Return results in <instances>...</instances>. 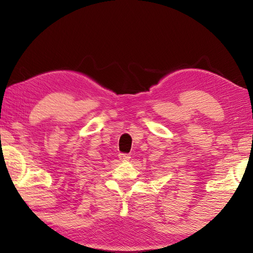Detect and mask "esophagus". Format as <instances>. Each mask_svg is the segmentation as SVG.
<instances>
[{"label": "esophagus", "mask_w": 253, "mask_h": 253, "mask_svg": "<svg viewBox=\"0 0 253 253\" xmlns=\"http://www.w3.org/2000/svg\"><path fill=\"white\" fill-rule=\"evenodd\" d=\"M118 158H120L121 161H128L130 159V155L129 154H126V153H120L118 155Z\"/></svg>", "instance_id": "obj_1"}]
</instances>
